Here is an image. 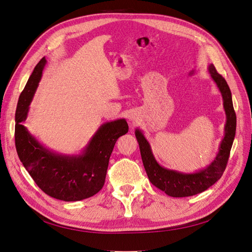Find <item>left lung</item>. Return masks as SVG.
<instances>
[{
	"label": "left lung",
	"mask_w": 252,
	"mask_h": 252,
	"mask_svg": "<svg viewBox=\"0 0 252 252\" xmlns=\"http://www.w3.org/2000/svg\"><path fill=\"white\" fill-rule=\"evenodd\" d=\"M209 73L217 85L222 95L223 107L226 115V124L224 127V137L220 144L218 154L213 162L193 174H184L177 170L167 169L158 164L151 151L150 144L139 129L135 130V136L139 145L140 155L150 182L160 190L173 197H185L203 192L210 186L215 184L225 170L230 149L236 134L237 118L231 100V93L226 80L221 76L214 65L209 66Z\"/></svg>",
	"instance_id": "left-lung-1"
}]
</instances>
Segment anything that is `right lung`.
<instances>
[{"label":"right lung","instance_id":"1","mask_svg":"<svg viewBox=\"0 0 252 252\" xmlns=\"http://www.w3.org/2000/svg\"><path fill=\"white\" fill-rule=\"evenodd\" d=\"M45 63V58L40 60L19 96L15 147L25 168L43 192L64 202H76L93 196L103 187L110 154L117 139L128 132V124L125 119H119L101 125L80 155H61L44 148L23 123Z\"/></svg>","mask_w":252,"mask_h":252}]
</instances>
